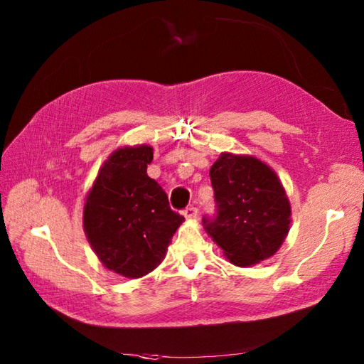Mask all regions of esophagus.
I'll list each match as a JSON object with an SVG mask.
<instances>
[{
  "label": "esophagus",
  "mask_w": 364,
  "mask_h": 364,
  "mask_svg": "<svg viewBox=\"0 0 364 364\" xmlns=\"http://www.w3.org/2000/svg\"><path fill=\"white\" fill-rule=\"evenodd\" d=\"M183 214H184V218H186V219H196L197 214H198V210L196 206H188L186 210L183 211Z\"/></svg>",
  "instance_id": "1"
}]
</instances>
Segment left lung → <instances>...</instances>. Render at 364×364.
Returning <instances> with one entry per match:
<instances>
[{"label":"left lung","instance_id":"left-lung-1","mask_svg":"<svg viewBox=\"0 0 364 364\" xmlns=\"http://www.w3.org/2000/svg\"><path fill=\"white\" fill-rule=\"evenodd\" d=\"M215 215L203 227L235 266L249 267L280 249L291 205L277 173L247 154L222 153L211 170Z\"/></svg>","mask_w":364,"mask_h":364}]
</instances>
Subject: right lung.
Wrapping results in <instances>:
<instances>
[{
  "label": "right lung",
  "mask_w": 364,
  "mask_h": 364,
  "mask_svg": "<svg viewBox=\"0 0 364 364\" xmlns=\"http://www.w3.org/2000/svg\"><path fill=\"white\" fill-rule=\"evenodd\" d=\"M151 159L150 145L115 150L100 168L84 205L82 225L90 247L105 267L127 278L151 272L184 220L146 175Z\"/></svg>",
  "instance_id": "add662e5"
}]
</instances>
